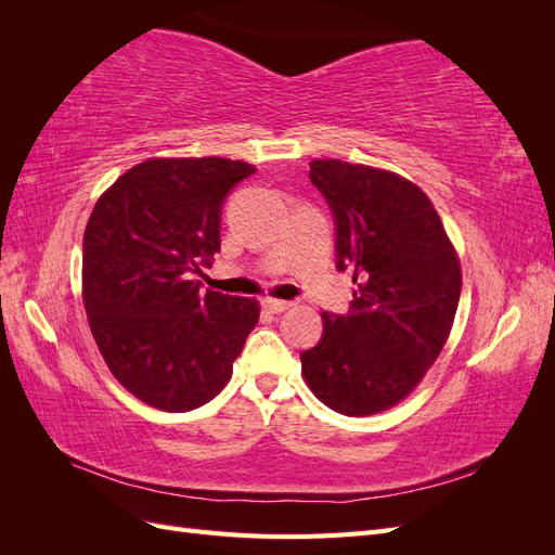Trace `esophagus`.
I'll return each instance as SVG.
<instances>
[{
    "label": "esophagus",
    "mask_w": 555,
    "mask_h": 555,
    "mask_svg": "<svg viewBox=\"0 0 555 555\" xmlns=\"http://www.w3.org/2000/svg\"><path fill=\"white\" fill-rule=\"evenodd\" d=\"M261 306H263V310H268L271 314H280V312L292 308L289 300H280V298H263Z\"/></svg>",
    "instance_id": "34e87169"
}]
</instances>
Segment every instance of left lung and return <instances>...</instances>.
Wrapping results in <instances>:
<instances>
[{"label":"left lung","instance_id":"8db88e82","mask_svg":"<svg viewBox=\"0 0 555 555\" xmlns=\"http://www.w3.org/2000/svg\"><path fill=\"white\" fill-rule=\"evenodd\" d=\"M310 180L335 217L338 268H354L349 314L322 312L324 335L300 354L310 391L347 416L405 400L449 338L461 261L438 210L412 180L340 159H312Z\"/></svg>","mask_w":555,"mask_h":555}]
</instances>
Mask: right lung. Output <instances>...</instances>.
<instances>
[{"instance_id":"add662e5","label":"right lung","mask_w":555,"mask_h":555,"mask_svg":"<svg viewBox=\"0 0 555 555\" xmlns=\"http://www.w3.org/2000/svg\"><path fill=\"white\" fill-rule=\"evenodd\" d=\"M257 169L224 157H155L99 196L82 236V306L113 377L162 412H190L233 373L259 300L190 280L220 251V208Z\"/></svg>"}]
</instances>
